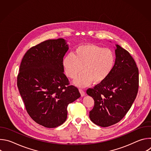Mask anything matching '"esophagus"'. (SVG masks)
<instances>
[{
    "label": "esophagus",
    "instance_id": "34e87169",
    "mask_svg": "<svg viewBox=\"0 0 151 151\" xmlns=\"http://www.w3.org/2000/svg\"><path fill=\"white\" fill-rule=\"evenodd\" d=\"M79 92H80L81 95V96H82V97H83V96H85V91H84L82 89H79Z\"/></svg>",
    "mask_w": 151,
    "mask_h": 151
}]
</instances>
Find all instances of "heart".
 <instances>
[{"label":"heart","instance_id":"heart-1","mask_svg":"<svg viewBox=\"0 0 151 151\" xmlns=\"http://www.w3.org/2000/svg\"><path fill=\"white\" fill-rule=\"evenodd\" d=\"M115 55L109 48H103L94 44H84L78 47L74 54L69 53L63 58V64L67 76L75 79L77 87L83 88L92 81L100 83L112 73L115 64Z\"/></svg>","mask_w":151,"mask_h":151}]
</instances>
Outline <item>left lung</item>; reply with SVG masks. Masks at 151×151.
<instances>
[{
	"mask_svg": "<svg viewBox=\"0 0 151 151\" xmlns=\"http://www.w3.org/2000/svg\"><path fill=\"white\" fill-rule=\"evenodd\" d=\"M114 68L104 81L88 88L94 100L90 118L95 124L107 127L120 121L130 110L139 89V70L132 56L116 45Z\"/></svg>",
	"mask_w": 151,
	"mask_h": 151,
	"instance_id": "1",
	"label": "left lung"
}]
</instances>
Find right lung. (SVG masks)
Returning <instances> with one entry per match:
<instances>
[{"instance_id":"right-lung-1","label":"right lung","mask_w":151,"mask_h":151,"mask_svg":"<svg viewBox=\"0 0 151 151\" xmlns=\"http://www.w3.org/2000/svg\"><path fill=\"white\" fill-rule=\"evenodd\" d=\"M64 39H50L30 48L21 61L17 87L26 109L36 123L55 128L66 121L69 104L81 97L64 75Z\"/></svg>"}]
</instances>
